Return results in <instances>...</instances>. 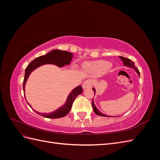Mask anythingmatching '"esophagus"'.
Masks as SVG:
<instances>
[{"instance_id": "1", "label": "esophagus", "mask_w": 160, "mask_h": 160, "mask_svg": "<svg viewBox=\"0 0 160 160\" xmlns=\"http://www.w3.org/2000/svg\"><path fill=\"white\" fill-rule=\"evenodd\" d=\"M92 84H93V83H92V81L90 79H88L83 82V85H82V87H83V88L84 89H89V88H91Z\"/></svg>"}]
</instances>
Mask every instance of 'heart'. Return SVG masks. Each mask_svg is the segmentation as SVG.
I'll list each match as a JSON object with an SVG mask.
<instances>
[{"instance_id":"heart-1","label":"heart","mask_w":160,"mask_h":160,"mask_svg":"<svg viewBox=\"0 0 160 160\" xmlns=\"http://www.w3.org/2000/svg\"><path fill=\"white\" fill-rule=\"evenodd\" d=\"M86 67L91 70L98 72V73H103V72L108 71L111 68V65L108 61H99L87 65Z\"/></svg>"}]
</instances>
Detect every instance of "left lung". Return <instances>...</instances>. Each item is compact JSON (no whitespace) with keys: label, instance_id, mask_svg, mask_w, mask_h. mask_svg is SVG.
Segmentation results:
<instances>
[{"label":"left lung","instance_id":"left-lung-1","mask_svg":"<svg viewBox=\"0 0 160 160\" xmlns=\"http://www.w3.org/2000/svg\"><path fill=\"white\" fill-rule=\"evenodd\" d=\"M119 58H120V59H122V61L123 62V65H124L125 66H126V67H129V68H132V69H135V71L137 72V73L139 75V71L138 69L137 68V67H135L134 62H132V60L129 59H128V58H125V57H119ZM93 91H94V94H95V89L93 88ZM92 106H93V109L94 112H95L97 115H99V116H103V117H109V116H107V115H105V114H103L102 113L100 112V111H99V109L95 107V105L94 102H93V100L92 101Z\"/></svg>","mask_w":160,"mask_h":160}]
</instances>
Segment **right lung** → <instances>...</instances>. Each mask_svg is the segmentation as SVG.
Listing matches in <instances>:
<instances>
[{
  "label": "right lung",
  "mask_w": 160,
  "mask_h": 160,
  "mask_svg": "<svg viewBox=\"0 0 160 160\" xmlns=\"http://www.w3.org/2000/svg\"><path fill=\"white\" fill-rule=\"evenodd\" d=\"M72 59V55L71 52L68 51L55 49L49 52H48L45 55L38 57L37 58V59L32 61L30 63L28 64V65L27 66V67L25 69V77H24V81H23L24 92H25V84L28 76H29V75L31 74V72L33 70H35L36 68H37L38 67L45 65V64H53L59 67H63L65 65H69L71 62ZM82 92H83L82 87L80 85L77 87L76 88H75L71 92L68 98H67L65 105L62 106L61 108H60L59 109H58L55 111H53L52 113H42L37 112V111L35 110L34 111H35L37 114L47 118L56 119V118L65 117V116L67 114H68V113L70 111L72 108V103H73V101L77 98V96L81 94ZM27 103L29 105V106L31 108L30 104L28 102Z\"/></svg>",
  "instance_id": "add662e5"
}]
</instances>
